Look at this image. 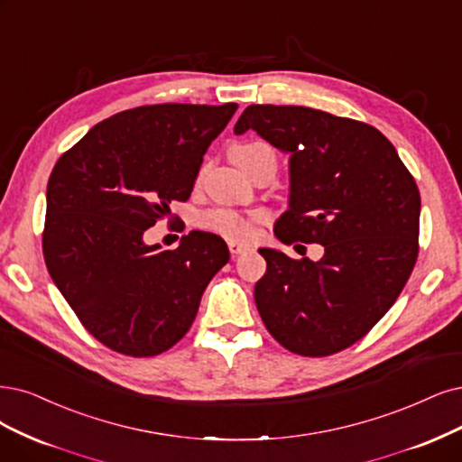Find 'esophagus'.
Listing matches in <instances>:
<instances>
[{"label": "esophagus", "instance_id": "obj_1", "mask_svg": "<svg viewBox=\"0 0 462 462\" xmlns=\"http://www.w3.org/2000/svg\"><path fill=\"white\" fill-rule=\"evenodd\" d=\"M228 249H230V253L234 254V257H237V254H242V253L249 251V245L237 244V242H228Z\"/></svg>", "mask_w": 462, "mask_h": 462}]
</instances>
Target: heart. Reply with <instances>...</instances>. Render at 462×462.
<instances>
[{"label": "heart", "mask_w": 462, "mask_h": 462, "mask_svg": "<svg viewBox=\"0 0 462 462\" xmlns=\"http://www.w3.org/2000/svg\"><path fill=\"white\" fill-rule=\"evenodd\" d=\"M253 146H263V144L261 143L240 144V146H234L232 150H247V148H253ZM264 218H266L264 213L245 217V215H240V213L228 211V209H215V211L205 213L199 218V222H201V226L228 237L230 242L245 244V242L253 240L254 234H257V228H254V225H257L259 220H264Z\"/></svg>", "instance_id": "heart-1"}]
</instances>
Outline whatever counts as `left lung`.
I'll list each match as a JSON object with an SVG mask.
<instances>
[{"label":"left lung","instance_id":"left-lung-1","mask_svg":"<svg viewBox=\"0 0 462 462\" xmlns=\"http://www.w3.org/2000/svg\"><path fill=\"white\" fill-rule=\"evenodd\" d=\"M289 156L280 242L321 244L293 261L263 247L254 302L266 329L300 356L354 345L396 302L417 261L419 188L386 136L367 124L306 108L251 105L234 125Z\"/></svg>","mask_w":462,"mask_h":462}]
</instances>
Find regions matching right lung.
Wrapping results in <instances>:
<instances>
[{
    "instance_id": "add662e5",
    "label": "right lung",
    "mask_w": 462,
    "mask_h": 462,
    "mask_svg": "<svg viewBox=\"0 0 462 462\" xmlns=\"http://www.w3.org/2000/svg\"><path fill=\"white\" fill-rule=\"evenodd\" d=\"M236 102L152 105L114 114L62 153L47 182L43 257L88 331L134 357L165 352L186 335L199 299L230 251L192 230L177 249L144 232L190 198L205 152Z\"/></svg>"
}]
</instances>
